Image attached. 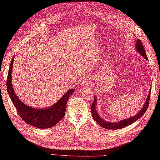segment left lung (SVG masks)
Listing matches in <instances>:
<instances>
[{
    "label": "left lung",
    "mask_w": 160,
    "mask_h": 160,
    "mask_svg": "<svg viewBox=\"0 0 160 160\" xmlns=\"http://www.w3.org/2000/svg\"><path fill=\"white\" fill-rule=\"evenodd\" d=\"M136 49L137 51L141 54L144 58L148 60V57L146 55V51H145L144 47L142 42L140 41L139 39H138L137 41V43H136ZM150 93H151V90L149 91V95L148 97V99L146 101V103L143 105V107L142 108V109H141V111L139 112L135 115L133 117L130 118L129 119H126L121 121L119 122H117V123H111V122H105L103 119H101V118L99 117V115L98 114L95 109V105H96V98H95L94 101L93 103L91 105V114H92V117L94 119V120L95 122L98 123L99 125H100L101 127L103 128H106L108 129H121V128H123L126 126H128V125H131L132 123H133V122H135V121L139 119L140 118H142V116L143 115V114L146 113V111H147V109L148 108L149 106V98H150Z\"/></svg>",
    "instance_id": "8db88e82"
}]
</instances>
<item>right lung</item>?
I'll use <instances>...</instances> for the list:
<instances>
[{
	"label": "right lung",
	"mask_w": 160,
	"mask_h": 160,
	"mask_svg": "<svg viewBox=\"0 0 160 160\" xmlns=\"http://www.w3.org/2000/svg\"><path fill=\"white\" fill-rule=\"evenodd\" d=\"M14 56L11 61L7 80L8 93L21 119L27 124L40 129H47L54 126L64 118L67 101L69 96L73 93V89L69 90L57 102L50 108L38 109L29 107L22 102L18 98L12 85V70L14 61Z\"/></svg>",
	"instance_id": "1"
}]
</instances>
